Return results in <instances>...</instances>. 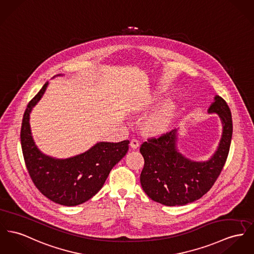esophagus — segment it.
<instances>
[{
    "label": "esophagus",
    "mask_w": 254,
    "mask_h": 254,
    "mask_svg": "<svg viewBox=\"0 0 254 254\" xmlns=\"http://www.w3.org/2000/svg\"><path fill=\"white\" fill-rule=\"evenodd\" d=\"M130 145H131V147H132L133 149H136V148L139 147V141H138L137 139H135V138H133V139L130 141Z\"/></svg>",
    "instance_id": "1"
}]
</instances>
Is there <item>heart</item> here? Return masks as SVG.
Listing matches in <instances>:
<instances>
[{
    "label": "heart",
    "instance_id": "1",
    "mask_svg": "<svg viewBox=\"0 0 254 254\" xmlns=\"http://www.w3.org/2000/svg\"><path fill=\"white\" fill-rule=\"evenodd\" d=\"M174 105L171 101L166 102L159 111L150 116L145 122V128L153 134H159L166 131L170 123Z\"/></svg>",
    "mask_w": 254,
    "mask_h": 254
}]
</instances>
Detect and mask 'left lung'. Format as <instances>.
Wrapping results in <instances>:
<instances>
[{
    "label": "left lung",
    "instance_id": "obj_1",
    "mask_svg": "<svg viewBox=\"0 0 254 254\" xmlns=\"http://www.w3.org/2000/svg\"><path fill=\"white\" fill-rule=\"evenodd\" d=\"M207 113L216 114L222 127L219 145L207 160H191L179 151V128L141 144L139 150L144 158V167L140 184L154 201L167 206L193 202L201 198L219 177L230 148L232 118L226 102L218 95Z\"/></svg>",
    "mask_w": 254,
    "mask_h": 254
}]
</instances>
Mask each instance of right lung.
<instances>
[{"mask_svg": "<svg viewBox=\"0 0 254 254\" xmlns=\"http://www.w3.org/2000/svg\"><path fill=\"white\" fill-rule=\"evenodd\" d=\"M48 85L47 82L42 86L25 111L20 135L23 156L34 185L43 195L61 205L76 206L101 190L112 169L128 151L129 140L99 141L85 152L65 159L44 154L35 144L30 117Z\"/></svg>", "mask_w": 254, "mask_h": 254, "instance_id": "obj_1", "label": "right lung"}]
</instances>
